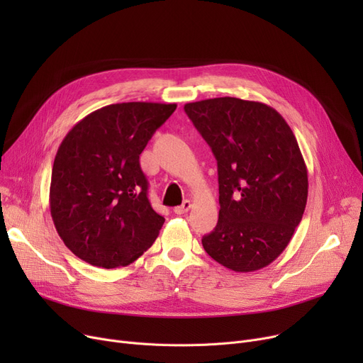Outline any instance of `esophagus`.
Wrapping results in <instances>:
<instances>
[{"mask_svg":"<svg viewBox=\"0 0 363 363\" xmlns=\"http://www.w3.org/2000/svg\"><path fill=\"white\" fill-rule=\"evenodd\" d=\"M191 201H189V200H185L181 206H178V207H175L174 208V212L177 213V215H184V213H186L188 211H189V208H191Z\"/></svg>","mask_w":363,"mask_h":363,"instance_id":"obj_1","label":"esophagus"}]
</instances>
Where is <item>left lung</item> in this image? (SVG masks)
Here are the masks:
<instances>
[{
    "instance_id": "obj_1",
    "label": "left lung",
    "mask_w": 363,
    "mask_h": 363,
    "mask_svg": "<svg viewBox=\"0 0 363 363\" xmlns=\"http://www.w3.org/2000/svg\"><path fill=\"white\" fill-rule=\"evenodd\" d=\"M218 160L219 220L201 242L235 272H255L289 245L308 201V169L289 123L268 104L234 97L184 106Z\"/></svg>"
}]
</instances>
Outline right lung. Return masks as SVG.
<instances>
[{
	"label": "right lung",
	"mask_w": 363,
	"mask_h": 363,
	"mask_svg": "<svg viewBox=\"0 0 363 363\" xmlns=\"http://www.w3.org/2000/svg\"><path fill=\"white\" fill-rule=\"evenodd\" d=\"M177 104L119 103L89 113L62 141L52 164L50 211L67 249L99 268L135 262L164 218L148 201L140 155Z\"/></svg>",
	"instance_id": "right-lung-1"
}]
</instances>
